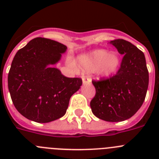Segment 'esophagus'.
Segmentation results:
<instances>
[{"label":"esophagus","instance_id":"esophagus-1","mask_svg":"<svg viewBox=\"0 0 159 159\" xmlns=\"http://www.w3.org/2000/svg\"><path fill=\"white\" fill-rule=\"evenodd\" d=\"M92 83V80L89 77L83 76V84H90Z\"/></svg>","mask_w":159,"mask_h":159}]
</instances>
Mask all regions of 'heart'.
<instances>
[{
    "label": "heart",
    "mask_w": 159,
    "mask_h": 159,
    "mask_svg": "<svg viewBox=\"0 0 159 159\" xmlns=\"http://www.w3.org/2000/svg\"><path fill=\"white\" fill-rule=\"evenodd\" d=\"M80 67L85 71H95L101 77H107L116 72L120 65V60L116 53L103 49L95 50L78 59Z\"/></svg>",
    "instance_id": "obj_1"
}]
</instances>
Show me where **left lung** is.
I'll list each match as a JSON object with an SVG mask.
<instances>
[{"label":"left lung","mask_w":159,"mask_h":159,"mask_svg":"<svg viewBox=\"0 0 159 159\" xmlns=\"http://www.w3.org/2000/svg\"><path fill=\"white\" fill-rule=\"evenodd\" d=\"M112 45L123 55L116 75L92 80L95 95L90 102L92 113L107 122L130 119L143 105L149 84V73L144 53L123 39L111 40Z\"/></svg>","instance_id":"1"}]
</instances>
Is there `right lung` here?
<instances>
[{
    "label": "right lung",
    "mask_w": 159,
    "mask_h": 159,
    "mask_svg": "<svg viewBox=\"0 0 159 159\" xmlns=\"http://www.w3.org/2000/svg\"><path fill=\"white\" fill-rule=\"evenodd\" d=\"M67 47L36 37L16 53L8 75V91L16 110L29 120L49 123L63 117L80 78H67L53 67Z\"/></svg>",
    "instance_id": "1"
}]
</instances>
